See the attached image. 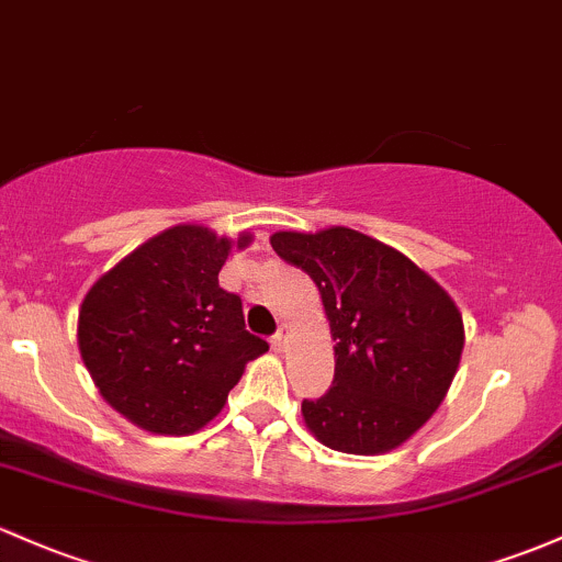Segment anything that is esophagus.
<instances>
[{"label":"esophagus","instance_id":"esophagus-1","mask_svg":"<svg viewBox=\"0 0 562 562\" xmlns=\"http://www.w3.org/2000/svg\"><path fill=\"white\" fill-rule=\"evenodd\" d=\"M289 335H292V329H289L286 324H281L279 331H276V335H273V340H270V342H273L276 351H283V348L289 346Z\"/></svg>","mask_w":562,"mask_h":562}]
</instances>
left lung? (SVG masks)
<instances>
[{
    "mask_svg": "<svg viewBox=\"0 0 562 562\" xmlns=\"http://www.w3.org/2000/svg\"><path fill=\"white\" fill-rule=\"evenodd\" d=\"M270 244L316 283L335 340V380L303 402L305 426L351 456L400 448L442 404L461 361L463 318L450 294L351 227L276 233Z\"/></svg>",
    "mask_w": 562,
    "mask_h": 562,
    "instance_id": "8db88e82",
    "label": "left lung"
}]
</instances>
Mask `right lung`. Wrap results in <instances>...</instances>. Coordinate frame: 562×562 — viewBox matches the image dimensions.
I'll return each instance as SVG.
<instances>
[{"label": "right lung", "instance_id": "1", "mask_svg": "<svg viewBox=\"0 0 562 562\" xmlns=\"http://www.w3.org/2000/svg\"><path fill=\"white\" fill-rule=\"evenodd\" d=\"M251 235L238 238V249ZM233 249L209 227L177 225L131 251L90 286L77 342L95 389L153 434L198 431L225 407L246 361L268 351L244 305L220 286Z\"/></svg>", "mask_w": 562, "mask_h": 562}]
</instances>
